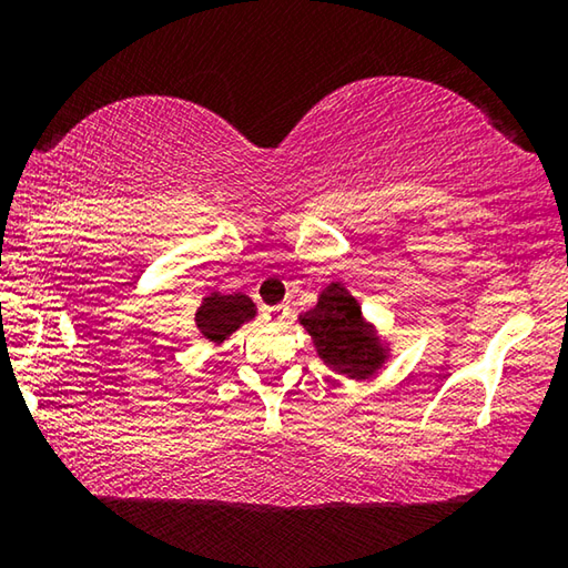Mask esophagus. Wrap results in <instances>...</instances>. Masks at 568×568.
<instances>
[{"label":"esophagus","mask_w":568,"mask_h":568,"mask_svg":"<svg viewBox=\"0 0 568 568\" xmlns=\"http://www.w3.org/2000/svg\"><path fill=\"white\" fill-rule=\"evenodd\" d=\"M287 318V305H271L265 307V321L271 325H281Z\"/></svg>","instance_id":"1"}]
</instances>
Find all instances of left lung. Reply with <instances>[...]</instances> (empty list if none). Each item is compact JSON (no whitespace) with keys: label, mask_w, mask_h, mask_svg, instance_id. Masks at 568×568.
Here are the masks:
<instances>
[{"label":"left lung","mask_w":568,"mask_h":568,"mask_svg":"<svg viewBox=\"0 0 568 568\" xmlns=\"http://www.w3.org/2000/svg\"><path fill=\"white\" fill-rule=\"evenodd\" d=\"M303 328L333 371L351 378L373 376L383 363V345L363 321L361 305L341 283H331L313 311L301 315Z\"/></svg>","instance_id":"left-lung-1"}]
</instances>
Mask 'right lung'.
I'll return each instance as SVG.
<instances>
[{"instance_id":"right-lung-1","label":"right lung","mask_w":568,"mask_h":568,"mask_svg":"<svg viewBox=\"0 0 568 568\" xmlns=\"http://www.w3.org/2000/svg\"><path fill=\"white\" fill-rule=\"evenodd\" d=\"M250 318H255V303L250 301L247 295L213 293L210 297H205L203 305L197 307L195 323L207 341L223 343L230 333L237 331L240 325Z\"/></svg>"}]
</instances>
